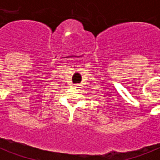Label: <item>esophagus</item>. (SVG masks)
I'll list each match as a JSON object with an SVG mask.
<instances>
[{
    "label": "esophagus",
    "instance_id": "1",
    "mask_svg": "<svg viewBox=\"0 0 160 160\" xmlns=\"http://www.w3.org/2000/svg\"><path fill=\"white\" fill-rule=\"evenodd\" d=\"M80 87H81V85H79V84H78V85H75V88H80Z\"/></svg>",
    "mask_w": 160,
    "mask_h": 160
}]
</instances>
